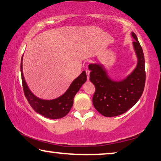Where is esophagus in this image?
Instances as JSON below:
<instances>
[{
  "instance_id": "obj_1",
  "label": "esophagus",
  "mask_w": 161,
  "mask_h": 161,
  "mask_svg": "<svg viewBox=\"0 0 161 161\" xmlns=\"http://www.w3.org/2000/svg\"><path fill=\"white\" fill-rule=\"evenodd\" d=\"M86 77H87V80H89V78H90V71L89 69H86Z\"/></svg>"
}]
</instances>
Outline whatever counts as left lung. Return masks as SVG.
Returning a JSON list of instances; mask_svg holds the SVG:
<instances>
[{
	"instance_id": "1",
	"label": "left lung",
	"mask_w": 161,
	"mask_h": 161,
	"mask_svg": "<svg viewBox=\"0 0 161 161\" xmlns=\"http://www.w3.org/2000/svg\"><path fill=\"white\" fill-rule=\"evenodd\" d=\"M138 62L130 75L121 81L111 80L101 64H90V80L95 86L93 105L105 117H114L125 113L136 104L143 92L145 83V58L136 35L132 33Z\"/></svg>"
}]
</instances>
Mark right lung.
I'll return each mask as SVG.
<instances>
[{
  "label": "right lung",
  "mask_w": 161,
  "mask_h": 161,
  "mask_svg": "<svg viewBox=\"0 0 161 161\" xmlns=\"http://www.w3.org/2000/svg\"><path fill=\"white\" fill-rule=\"evenodd\" d=\"M21 71L22 85L25 98L31 108L42 115L49 119H59L64 117L69 113L73 105L74 97L80 90L81 85L86 80L85 71L72 81L67 91L59 97L52 100L41 99L33 94L25 83L22 71V59L21 63Z\"/></svg>",
  "instance_id": "right-lung-1"
}]
</instances>
